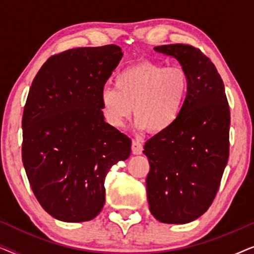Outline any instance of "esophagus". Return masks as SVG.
Segmentation results:
<instances>
[{"label": "esophagus", "instance_id": "obj_1", "mask_svg": "<svg viewBox=\"0 0 254 254\" xmlns=\"http://www.w3.org/2000/svg\"><path fill=\"white\" fill-rule=\"evenodd\" d=\"M142 151H143V145L138 140H133L131 141V152L134 155H141Z\"/></svg>", "mask_w": 254, "mask_h": 254}]
</instances>
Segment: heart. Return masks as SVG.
<instances>
[{
    "label": "heart",
    "mask_w": 254,
    "mask_h": 254,
    "mask_svg": "<svg viewBox=\"0 0 254 254\" xmlns=\"http://www.w3.org/2000/svg\"><path fill=\"white\" fill-rule=\"evenodd\" d=\"M190 88V76L184 68L141 61L123 69L114 78V88L102 90L99 103L111 126H123L133 111L137 128L159 134L178 121Z\"/></svg>",
    "instance_id": "1"
}]
</instances>
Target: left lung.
<instances>
[{
	"label": "left lung",
	"mask_w": 254,
	"mask_h": 254,
	"mask_svg": "<svg viewBox=\"0 0 254 254\" xmlns=\"http://www.w3.org/2000/svg\"><path fill=\"white\" fill-rule=\"evenodd\" d=\"M154 50L179 62L190 88L178 121L144 144L148 202L156 220L185 224L206 213L220 187L229 158L230 110L216 67L200 50L184 44Z\"/></svg>",
	"instance_id": "8db88e82"
}]
</instances>
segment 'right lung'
Here are the masks:
<instances>
[{
  "instance_id": "obj_1",
  "label": "right lung",
  "mask_w": 254,
  "mask_h": 254,
  "mask_svg": "<svg viewBox=\"0 0 254 254\" xmlns=\"http://www.w3.org/2000/svg\"><path fill=\"white\" fill-rule=\"evenodd\" d=\"M117 45L53 55L24 107L22 158L37 200L64 222L95 218L109 170L130 155V138L105 123L99 96L123 58Z\"/></svg>"
}]
</instances>
